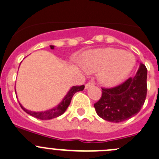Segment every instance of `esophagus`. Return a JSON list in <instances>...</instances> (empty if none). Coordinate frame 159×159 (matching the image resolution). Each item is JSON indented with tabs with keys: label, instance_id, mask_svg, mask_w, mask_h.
<instances>
[{
	"label": "esophagus",
	"instance_id": "1",
	"mask_svg": "<svg viewBox=\"0 0 159 159\" xmlns=\"http://www.w3.org/2000/svg\"><path fill=\"white\" fill-rule=\"evenodd\" d=\"M93 85H94V83L92 82V81H90V82H88L87 84H85V89H89V88L92 87V86H93Z\"/></svg>",
	"mask_w": 159,
	"mask_h": 159
}]
</instances>
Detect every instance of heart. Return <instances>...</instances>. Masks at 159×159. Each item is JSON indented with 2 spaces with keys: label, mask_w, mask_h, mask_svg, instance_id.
Segmentation results:
<instances>
[{
  "label": "heart",
  "mask_w": 159,
  "mask_h": 159,
  "mask_svg": "<svg viewBox=\"0 0 159 159\" xmlns=\"http://www.w3.org/2000/svg\"><path fill=\"white\" fill-rule=\"evenodd\" d=\"M82 63L88 71H98L100 82L112 86L128 76L135 64V57L129 52L105 48L87 52L83 57Z\"/></svg>",
  "instance_id": "obj_1"
}]
</instances>
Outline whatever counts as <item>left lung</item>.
Returning a JSON list of instances; mask_svg holds the SVG:
<instances>
[{
    "instance_id": "8db88e82",
    "label": "left lung",
    "mask_w": 159,
    "mask_h": 159,
    "mask_svg": "<svg viewBox=\"0 0 159 159\" xmlns=\"http://www.w3.org/2000/svg\"><path fill=\"white\" fill-rule=\"evenodd\" d=\"M147 68L141 64L136 75L110 89L102 88V96L94 104L97 114L113 123L129 120L140 112L147 95Z\"/></svg>"
}]
</instances>
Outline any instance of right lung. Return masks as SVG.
Returning a JSON list of instances; mask_svg holds the SVG:
<instances>
[{
	"instance_id": "1",
	"label": "right lung",
	"mask_w": 159,
	"mask_h": 159,
	"mask_svg": "<svg viewBox=\"0 0 159 159\" xmlns=\"http://www.w3.org/2000/svg\"><path fill=\"white\" fill-rule=\"evenodd\" d=\"M50 48L53 49L54 47H53V46H50ZM84 85L73 86V87L70 89L68 93H67V95H66V96L64 97L63 101L61 102L58 106L53 108V109H49V110L43 111V112H33V111L28 110V109H25L20 103L19 105L21 107V109H22L26 113L29 114V115H31L32 116L35 117V118L37 119H39V120H51V119L56 118V117H58L59 116L62 115V114L65 112L66 109H67L69 105H70L72 97L75 95V93L80 92V91L84 90Z\"/></svg>"
}]
</instances>
